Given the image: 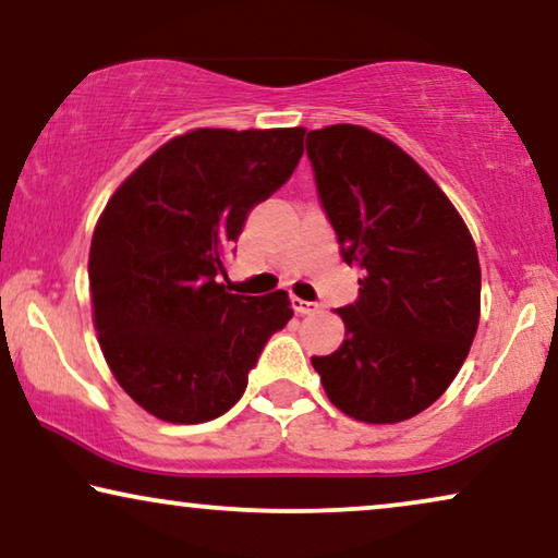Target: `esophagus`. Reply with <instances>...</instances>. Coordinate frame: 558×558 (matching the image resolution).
Masks as SVG:
<instances>
[{
    "mask_svg": "<svg viewBox=\"0 0 558 558\" xmlns=\"http://www.w3.org/2000/svg\"><path fill=\"white\" fill-rule=\"evenodd\" d=\"M292 307L294 312H300V315H312V312L319 310V304L302 300V296H292Z\"/></svg>",
    "mask_w": 558,
    "mask_h": 558,
    "instance_id": "obj_1",
    "label": "esophagus"
}]
</instances>
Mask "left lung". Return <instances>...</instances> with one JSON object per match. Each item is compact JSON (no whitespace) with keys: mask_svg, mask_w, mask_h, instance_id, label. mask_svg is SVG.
Returning <instances> with one entry per match:
<instances>
[{"mask_svg":"<svg viewBox=\"0 0 558 558\" xmlns=\"http://www.w3.org/2000/svg\"><path fill=\"white\" fill-rule=\"evenodd\" d=\"M307 157L340 254L361 269L357 300L338 310L345 340L312 365L342 414L403 422L447 391L475 340V241L437 182L386 136L315 129Z\"/></svg>","mask_w":558,"mask_h":558,"instance_id":"left-lung-1","label":"left lung"}]
</instances>
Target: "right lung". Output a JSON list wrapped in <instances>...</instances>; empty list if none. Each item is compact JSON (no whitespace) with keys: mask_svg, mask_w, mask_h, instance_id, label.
<instances>
[{"mask_svg":"<svg viewBox=\"0 0 558 558\" xmlns=\"http://www.w3.org/2000/svg\"><path fill=\"white\" fill-rule=\"evenodd\" d=\"M304 129H195L121 182L88 254L94 327L119 386L151 416L201 424L241 399L287 292L231 294L218 277L254 205L292 178Z\"/></svg>","mask_w":558,"mask_h":558,"instance_id":"obj_1","label":"right lung"}]
</instances>
